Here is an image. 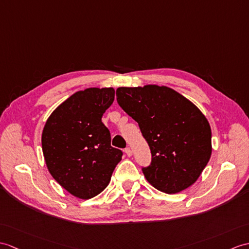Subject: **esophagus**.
Masks as SVG:
<instances>
[{"instance_id": "1", "label": "esophagus", "mask_w": 249, "mask_h": 249, "mask_svg": "<svg viewBox=\"0 0 249 249\" xmlns=\"http://www.w3.org/2000/svg\"><path fill=\"white\" fill-rule=\"evenodd\" d=\"M125 154H126L127 156H128V157H130V156L132 155V151H131V149H130L129 147H126V148H125Z\"/></svg>"}]
</instances>
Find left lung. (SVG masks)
Returning <instances> with one entry per match:
<instances>
[{
	"label": "left lung",
	"mask_w": 249,
	"mask_h": 249,
	"mask_svg": "<svg viewBox=\"0 0 249 249\" xmlns=\"http://www.w3.org/2000/svg\"><path fill=\"white\" fill-rule=\"evenodd\" d=\"M120 107L139 124L152 162L142 167L154 188L175 194L197 180L211 157V128L188 98L169 87L117 89Z\"/></svg>",
	"instance_id": "8db88e82"
}]
</instances>
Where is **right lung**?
Instances as JSON below:
<instances>
[{"label": "right lung", "mask_w": 249, "mask_h": 249, "mask_svg": "<svg viewBox=\"0 0 249 249\" xmlns=\"http://www.w3.org/2000/svg\"><path fill=\"white\" fill-rule=\"evenodd\" d=\"M113 101V88L78 91L57 107L44 125L41 142L49 172L78 198L100 194L122 159V151L111 146L110 131L102 122Z\"/></svg>", "instance_id": "1"}]
</instances>
